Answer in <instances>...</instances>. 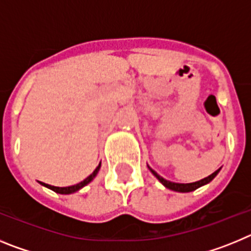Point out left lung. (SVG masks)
<instances>
[{"instance_id":"obj_1","label":"left lung","mask_w":251,"mask_h":251,"mask_svg":"<svg viewBox=\"0 0 251 251\" xmlns=\"http://www.w3.org/2000/svg\"><path fill=\"white\" fill-rule=\"evenodd\" d=\"M148 168H150L151 172H152V174L154 175V176H156L157 178H158L159 182H161L162 185L165 186V187H167V188H170V190H172V191H177V192H191V191H195L196 188L201 187V186L206 185V183H208V182H211L212 179H214L215 177H216V175L219 174V172H220V168H219V170H217V171H215L214 174H211V175H210V176L205 177V178L200 179V181H196V182H192V183H176V182H171V181H167V179H165V178H163V177H161L158 174H157L156 171H153L152 168L150 167V166H148Z\"/></svg>"}]
</instances>
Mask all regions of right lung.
I'll return each mask as SVG.
<instances>
[{"instance_id":"add662e5","label":"right lung","mask_w":251,"mask_h":251,"mask_svg":"<svg viewBox=\"0 0 251 251\" xmlns=\"http://www.w3.org/2000/svg\"><path fill=\"white\" fill-rule=\"evenodd\" d=\"M99 168H100V163L98 165V167L95 168L94 171H93V174L90 175V176L86 177L84 181H81V182L76 183V185L74 186H69V187H56V186H51V185H48V183H44V182H40L43 186H45V187L50 188V190H52V191L57 192V194H63V195H69V194H74V192L79 191L80 188H83L84 186H86L89 182H92L93 178H94L95 176H97V174L99 172Z\"/></svg>"}]
</instances>
